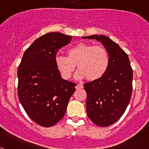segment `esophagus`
Wrapping results in <instances>:
<instances>
[{"label": "esophagus", "mask_w": 149, "mask_h": 149, "mask_svg": "<svg viewBox=\"0 0 149 149\" xmlns=\"http://www.w3.org/2000/svg\"><path fill=\"white\" fill-rule=\"evenodd\" d=\"M75 88H76V89H81L83 88V86L81 84H77L76 85Z\"/></svg>", "instance_id": "34e87169"}]
</instances>
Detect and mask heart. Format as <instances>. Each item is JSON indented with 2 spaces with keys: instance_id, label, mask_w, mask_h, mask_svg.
<instances>
[{
  "instance_id": "heart-1",
  "label": "heart",
  "mask_w": 149,
  "mask_h": 149,
  "mask_svg": "<svg viewBox=\"0 0 149 149\" xmlns=\"http://www.w3.org/2000/svg\"><path fill=\"white\" fill-rule=\"evenodd\" d=\"M55 63L62 77L66 80L72 77L77 66L75 77L93 81L101 78L108 69L110 58L107 49L102 46L80 42L68 49V57L56 56Z\"/></svg>"
}]
</instances>
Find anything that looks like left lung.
Masks as SVG:
<instances>
[{"label": "left lung", "mask_w": 149, "mask_h": 149, "mask_svg": "<svg viewBox=\"0 0 149 149\" xmlns=\"http://www.w3.org/2000/svg\"><path fill=\"white\" fill-rule=\"evenodd\" d=\"M82 39L100 42L109 54L110 64L104 75L84 84L88 116L96 125L108 127L121 118L130 103L132 69L127 53L107 36L96 34Z\"/></svg>", "instance_id": "1"}]
</instances>
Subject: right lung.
<instances>
[{"instance_id": "obj_1", "label": "right lung", "mask_w": 149, "mask_h": 149, "mask_svg": "<svg viewBox=\"0 0 149 149\" xmlns=\"http://www.w3.org/2000/svg\"><path fill=\"white\" fill-rule=\"evenodd\" d=\"M72 36L51 32L40 36L25 51L18 66V97L34 122L49 127L66 113L76 84L63 80L55 63L60 48Z\"/></svg>"}]
</instances>
